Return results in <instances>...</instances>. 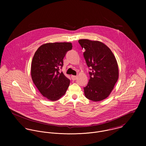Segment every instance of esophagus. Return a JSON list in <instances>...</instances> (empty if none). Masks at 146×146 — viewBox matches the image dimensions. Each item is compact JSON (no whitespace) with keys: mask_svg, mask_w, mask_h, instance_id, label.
I'll return each mask as SVG.
<instances>
[{"mask_svg":"<svg viewBox=\"0 0 146 146\" xmlns=\"http://www.w3.org/2000/svg\"><path fill=\"white\" fill-rule=\"evenodd\" d=\"M77 78V76H74V75H72L71 76V79L72 80H75Z\"/></svg>","mask_w":146,"mask_h":146,"instance_id":"obj_1","label":"esophagus"}]
</instances>
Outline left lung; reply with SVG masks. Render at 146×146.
Here are the masks:
<instances>
[{"label":"left lung","instance_id":"left-lung-1","mask_svg":"<svg viewBox=\"0 0 146 146\" xmlns=\"http://www.w3.org/2000/svg\"><path fill=\"white\" fill-rule=\"evenodd\" d=\"M79 43L84 49V57L90 67V79L84 88L88 99L101 101L111 93L119 78L116 60L110 49L102 42L80 39Z\"/></svg>","mask_w":146,"mask_h":146}]
</instances>
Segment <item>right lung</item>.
Returning <instances> with one entry per match:
<instances>
[{
	"label": "right lung",
	"mask_w": 146,
	"mask_h": 146,
	"mask_svg": "<svg viewBox=\"0 0 146 146\" xmlns=\"http://www.w3.org/2000/svg\"><path fill=\"white\" fill-rule=\"evenodd\" d=\"M72 48L71 42H50L41 45L34 54L31 68L33 81L50 101L62 97L70 85V80L59 71L63 65V58Z\"/></svg>",
	"instance_id": "add662e5"
}]
</instances>
